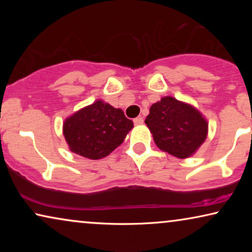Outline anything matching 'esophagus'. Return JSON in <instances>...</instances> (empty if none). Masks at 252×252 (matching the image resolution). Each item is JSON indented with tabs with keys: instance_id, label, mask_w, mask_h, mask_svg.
<instances>
[{
	"instance_id": "1",
	"label": "esophagus",
	"mask_w": 252,
	"mask_h": 252,
	"mask_svg": "<svg viewBox=\"0 0 252 252\" xmlns=\"http://www.w3.org/2000/svg\"><path fill=\"white\" fill-rule=\"evenodd\" d=\"M143 122H144V120H143L142 117H137V118L134 119V124H135V125H142Z\"/></svg>"
}]
</instances>
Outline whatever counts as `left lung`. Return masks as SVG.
Returning a JSON list of instances; mask_svg holds the SVG:
<instances>
[{
  "label": "left lung",
  "mask_w": 252,
  "mask_h": 252,
  "mask_svg": "<svg viewBox=\"0 0 252 252\" xmlns=\"http://www.w3.org/2000/svg\"><path fill=\"white\" fill-rule=\"evenodd\" d=\"M144 123L156 146L178 158L195 154L208 135V122L201 112L171 96L154 103Z\"/></svg>",
  "instance_id": "obj_1"
}]
</instances>
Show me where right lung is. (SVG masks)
<instances>
[{"label":"right lung","instance_id":"1","mask_svg":"<svg viewBox=\"0 0 252 252\" xmlns=\"http://www.w3.org/2000/svg\"><path fill=\"white\" fill-rule=\"evenodd\" d=\"M133 128L122 109L101 99L65 119L63 134L71 151L89 159H101L124 142Z\"/></svg>","mask_w":252,"mask_h":252}]
</instances>
